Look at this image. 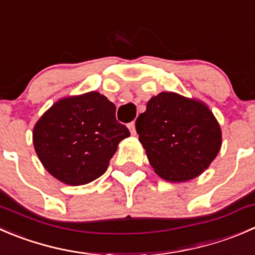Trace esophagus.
Returning a JSON list of instances; mask_svg holds the SVG:
<instances>
[{"label":"esophagus","instance_id":"obj_1","mask_svg":"<svg viewBox=\"0 0 255 255\" xmlns=\"http://www.w3.org/2000/svg\"><path fill=\"white\" fill-rule=\"evenodd\" d=\"M128 128H129V130H130V133H132V134H135V122H134V121H133V122H130L129 125H128Z\"/></svg>","mask_w":255,"mask_h":255}]
</instances>
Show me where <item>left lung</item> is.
Instances as JSON below:
<instances>
[{
  "mask_svg": "<svg viewBox=\"0 0 255 255\" xmlns=\"http://www.w3.org/2000/svg\"><path fill=\"white\" fill-rule=\"evenodd\" d=\"M135 129L150 165L169 182L198 177L222 145L221 127L209 108L172 92L150 98Z\"/></svg>",
  "mask_w": 255,
  "mask_h": 255,
  "instance_id": "left-lung-1",
  "label": "left lung"
}]
</instances>
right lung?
<instances>
[{
    "instance_id": "add662e5",
    "label": "right lung",
    "mask_w": 255,
    "mask_h": 255,
    "mask_svg": "<svg viewBox=\"0 0 255 255\" xmlns=\"http://www.w3.org/2000/svg\"><path fill=\"white\" fill-rule=\"evenodd\" d=\"M129 135L116 120V106L90 92L54 103L34 126L33 145L54 178L81 185L106 172L118 143Z\"/></svg>"
}]
</instances>
